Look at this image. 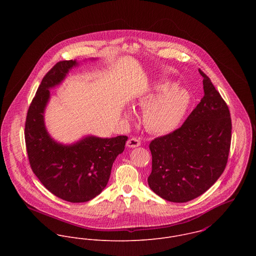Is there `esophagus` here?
Segmentation results:
<instances>
[{
	"instance_id": "obj_1",
	"label": "esophagus",
	"mask_w": 256,
	"mask_h": 256,
	"mask_svg": "<svg viewBox=\"0 0 256 256\" xmlns=\"http://www.w3.org/2000/svg\"><path fill=\"white\" fill-rule=\"evenodd\" d=\"M141 145V141L137 138H131L127 141V146L129 148H136V146H139Z\"/></svg>"
}]
</instances>
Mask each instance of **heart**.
<instances>
[{
    "label": "heart",
    "instance_id": "heart-1",
    "mask_svg": "<svg viewBox=\"0 0 256 256\" xmlns=\"http://www.w3.org/2000/svg\"><path fill=\"white\" fill-rule=\"evenodd\" d=\"M189 94L170 82L156 86L152 94L142 98L138 106L144 113V124L152 133H168L182 121L189 106ZM131 117V112H126Z\"/></svg>",
    "mask_w": 256,
    "mask_h": 256
}]
</instances>
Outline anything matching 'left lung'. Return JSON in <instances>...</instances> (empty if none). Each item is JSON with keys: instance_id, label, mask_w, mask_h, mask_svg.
<instances>
[{"instance_id": "8db88e82", "label": "left lung", "mask_w": 256, "mask_h": 256, "mask_svg": "<svg viewBox=\"0 0 256 256\" xmlns=\"http://www.w3.org/2000/svg\"><path fill=\"white\" fill-rule=\"evenodd\" d=\"M203 76L204 96L174 132L150 143V188L162 199L184 203L207 191L224 172L232 141V119L210 78Z\"/></svg>"}]
</instances>
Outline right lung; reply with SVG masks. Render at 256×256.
Returning <instances> with one entry per match:
<instances>
[{"instance_id": "obj_1", "label": "right lung", "mask_w": 256, "mask_h": 256, "mask_svg": "<svg viewBox=\"0 0 256 256\" xmlns=\"http://www.w3.org/2000/svg\"><path fill=\"white\" fill-rule=\"evenodd\" d=\"M78 63L60 61L44 76L26 114L24 138L30 168L46 189L72 203L98 196L110 180L112 164L125 148L127 136H88L73 145L55 142L44 124L49 88L59 84Z\"/></svg>"}]
</instances>
